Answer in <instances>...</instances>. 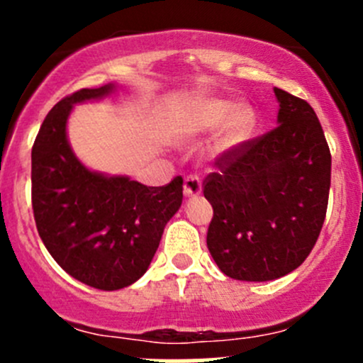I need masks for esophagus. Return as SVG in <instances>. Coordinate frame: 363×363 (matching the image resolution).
Masks as SVG:
<instances>
[{"mask_svg":"<svg viewBox=\"0 0 363 363\" xmlns=\"http://www.w3.org/2000/svg\"><path fill=\"white\" fill-rule=\"evenodd\" d=\"M202 193V181L196 175H188L184 179V196L186 199H195Z\"/></svg>","mask_w":363,"mask_h":363,"instance_id":"esophagus-1","label":"esophagus"}]
</instances>
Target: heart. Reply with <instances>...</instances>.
Listing matches in <instances>:
<instances>
[{"instance_id": "1", "label": "heart", "mask_w": 363, "mask_h": 363, "mask_svg": "<svg viewBox=\"0 0 363 363\" xmlns=\"http://www.w3.org/2000/svg\"><path fill=\"white\" fill-rule=\"evenodd\" d=\"M216 151L232 152L242 147L252 137L256 113L247 105H237L223 98H203L189 104L174 119V135L177 140L189 142L212 133L218 128Z\"/></svg>"}]
</instances>
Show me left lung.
<instances>
[{"label":"left lung","instance_id":"1","mask_svg":"<svg viewBox=\"0 0 363 363\" xmlns=\"http://www.w3.org/2000/svg\"><path fill=\"white\" fill-rule=\"evenodd\" d=\"M277 128L219 156L203 181L214 208L207 247L232 279L272 281L303 263L320 237L332 156L316 112L274 87Z\"/></svg>","mask_w":363,"mask_h":363}]
</instances>
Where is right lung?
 I'll return each mask as SVG.
<instances>
[{"label": "right lung", "instance_id": "1", "mask_svg": "<svg viewBox=\"0 0 363 363\" xmlns=\"http://www.w3.org/2000/svg\"><path fill=\"white\" fill-rule=\"evenodd\" d=\"M113 84L80 89L54 105L31 151V202L47 251L72 277L112 291L140 279L164 225L182 203V177L152 188L126 175L89 170L72 151L67 123L73 105L100 100Z\"/></svg>", "mask_w": 363, "mask_h": 363}]
</instances>
